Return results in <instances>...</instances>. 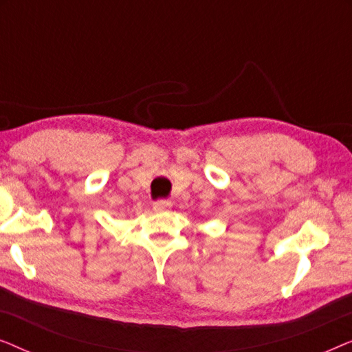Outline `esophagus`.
Returning <instances> with one entry per match:
<instances>
[{
	"instance_id": "esophagus-1",
	"label": "esophagus",
	"mask_w": 352,
	"mask_h": 352,
	"mask_svg": "<svg viewBox=\"0 0 352 352\" xmlns=\"http://www.w3.org/2000/svg\"><path fill=\"white\" fill-rule=\"evenodd\" d=\"M170 208H171V204H170V201H166V200H158V201H155V204H153V210H155V211H166Z\"/></svg>"
}]
</instances>
